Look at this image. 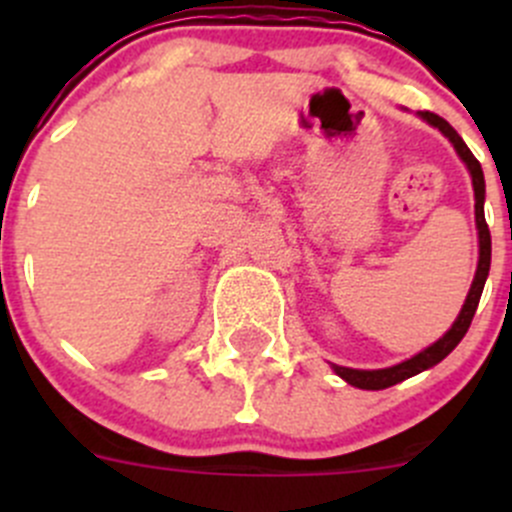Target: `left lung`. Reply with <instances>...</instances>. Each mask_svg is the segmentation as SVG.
I'll return each mask as SVG.
<instances>
[{"label":"left lung","instance_id":"obj_1","mask_svg":"<svg viewBox=\"0 0 512 512\" xmlns=\"http://www.w3.org/2000/svg\"><path fill=\"white\" fill-rule=\"evenodd\" d=\"M418 116H421L423 121L431 123V126H436L438 131H441L443 136L453 143V148L458 151V156L463 158V163H466L468 170H471L473 190H476V223H478V242H480L476 280H473L471 292H468V297H466V304H463L461 314H458V319L453 322V327L448 329V332L443 334L436 344H431L428 349H423L421 354L411 356V359L404 361V364H396V366H389V369H376V371H361V369H347V366H334V371H337V374L342 376L347 384L356 386V389H369V391L389 389V386L399 384V381L409 379V376L421 374L423 369H431V366H436L438 361L446 359V356L458 347V342L466 337L468 327H471L473 314H476L480 294H483V287H485V277H488V270H490V230H488V223H485V213H483V200H485L483 168H480L478 158L473 156L471 148L463 143V138L453 131V126L446 121V118L436 116V113H431V111H418Z\"/></svg>","mask_w":512,"mask_h":512}]
</instances>
